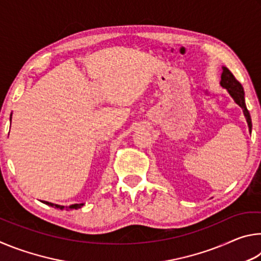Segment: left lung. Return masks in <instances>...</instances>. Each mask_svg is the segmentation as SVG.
I'll list each match as a JSON object with an SVG mask.
<instances>
[{
	"label": "left lung",
	"instance_id": "1",
	"mask_svg": "<svg viewBox=\"0 0 261 261\" xmlns=\"http://www.w3.org/2000/svg\"><path fill=\"white\" fill-rule=\"evenodd\" d=\"M221 85H222L224 88H227V91L229 92V94L232 96V99L235 100V102L242 107L243 112H244L247 125H249V129L251 132V129H252V122H251V116L249 110L246 108L245 105V99H244V90H243V86L241 85V83L237 81L235 76L230 72V70L228 68L223 67V72L222 76H221Z\"/></svg>",
	"mask_w": 261,
	"mask_h": 261
}]
</instances>
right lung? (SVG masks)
<instances>
[{
    "label": "right lung",
    "instance_id": "obj_1",
    "mask_svg": "<svg viewBox=\"0 0 261 261\" xmlns=\"http://www.w3.org/2000/svg\"><path fill=\"white\" fill-rule=\"evenodd\" d=\"M42 202H45L46 205H48V206H51V207H55V208H60V210H63L64 208V206H60V205H55V204H51V202H48V201H42ZM83 206V204H74V205H71V206H69V207H65V208H71V210H78V208H81V207Z\"/></svg>",
    "mask_w": 261,
    "mask_h": 261
}]
</instances>
